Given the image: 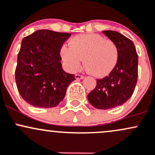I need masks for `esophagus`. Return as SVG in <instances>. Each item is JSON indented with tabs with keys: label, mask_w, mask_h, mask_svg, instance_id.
<instances>
[{
	"label": "esophagus",
	"mask_w": 155,
	"mask_h": 155,
	"mask_svg": "<svg viewBox=\"0 0 155 155\" xmlns=\"http://www.w3.org/2000/svg\"><path fill=\"white\" fill-rule=\"evenodd\" d=\"M74 77H75V78H76V79H77V80L83 79V78H84V76L81 75V74H75V76H74Z\"/></svg>",
	"instance_id": "34e87169"
}]
</instances>
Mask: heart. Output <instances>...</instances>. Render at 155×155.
Wrapping results in <instances>:
<instances>
[{
	"label": "heart",
	"mask_w": 155,
	"mask_h": 155,
	"mask_svg": "<svg viewBox=\"0 0 155 155\" xmlns=\"http://www.w3.org/2000/svg\"><path fill=\"white\" fill-rule=\"evenodd\" d=\"M61 55L71 71L78 70L84 58L87 70L95 77L102 78L115 67L119 50L114 41L99 34H82L73 37L69 47H62Z\"/></svg>",
	"instance_id": "obj_1"
}]
</instances>
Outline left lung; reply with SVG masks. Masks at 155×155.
I'll return each instance as SVG.
<instances>
[{"instance_id":"left-lung-1","label":"left lung","mask_w":155,"mask_h":155,"mask_svg":"<svg viewBox=\"0 0 155 155\" xmlns=\"http://www.w3.org/2000/svg\"><path fill=\"white\" fill-rule=\"evenodd\" d=\"M102 33L117 45L119 57L109 75L97 80L88 100L96 108L107 110L123 105L133 95L138 80V56L134 43L127 37L114 31Z\"/></svg>"}]
</instances>
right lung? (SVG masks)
<instances>
[{"instance_id": "add662e5", "label": "right lung", "mask_w": 155, "mask_h": 155, "mask_svg": "<svg viewBox=\"0 0 155 155\" xmlns=\"http://www.w3.org/2000/svg\"><path fill=\"white\" fill-rule=\"evenodd\" d=\"M71 34L39 30L22 40L17 55L15 81L20 96L36 107H55L75 80L61 63L60 51Z\"/></svg>"}]
</instances>
